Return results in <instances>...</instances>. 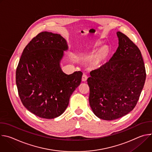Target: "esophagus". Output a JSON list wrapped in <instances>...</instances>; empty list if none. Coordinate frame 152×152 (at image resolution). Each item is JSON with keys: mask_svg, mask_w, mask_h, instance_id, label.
<instances>
[{"mask_svg": "<svg viewBox=\"0 0 152 152\" xmlns=\"http://www.w3.org/2000/svg\"><path fill=\"white\" fill-rule=\"evenodd\" d=\"M86 80H87V76H86V75L83 74L82 75V82H86Z\"/></svg>", "mask_w": 152, "mask_h": 152, "instance_id": "esophagus-1", "label": "esophagus"}]
</instances>
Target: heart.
Returning a JSON list of instances; mask_svg holds the SVG:
<instances>
[{
    "label": "heart",
    "mask_w": 152,
    "mask_h": 152,
    "mask_svg": "<svg viewBox=\"0 0 152 152\" xmlns=\"http://www.w3.org/2000/svg\"><path fill=\"white\" fill-rule=\"evenodd\" d=\"M102 45V42L97 41L94 43V48L97 49ZM111 54V49L109 46L104 45L100 48L94 53L92 59V65L93 66L100 68L104 64H106L109 60ZM92 53L86 55V56L90 58L91 56Z\"/></svg>",
    "instance_id": "1"
}]
</instances>
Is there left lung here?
I'll list each match as a JSON object with an SVG mask.
<instances>
[{
    "instance_id": "left-lung-1",
    "label": "left lung",
    "mask_w": 152,
    "mask_h": 152,
    "mask_svg": "<svg viewBox=\"0 0 152 152\" xmlns=\"http://www.w3.org/2000/svg\"><path fill=\"white\" fill-rule=\"evenodd\" d=\"M118 46L108 62L90 72L87 79L89 102L99 118H121L136 106L144 87L146 73L138 48L126 35L117 32Z\"/></svg>"
}]
</instances>
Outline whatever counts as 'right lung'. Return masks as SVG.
Returning a JSON list of instances; mask_svg holds the SVG:
<instances>
[{"label":"right lung","mask_w":152,"mask_h":152,"mask_svg":"<svg viewBox=\"0 0 152 152\" xmlns=\"http://www.w3.org/2000/svg\"><path fill=\"white\" fill-rule=\"evenodd\" d=\"M68 49L61 35L45 31L29 42L21 56L15 77L18 95L26 109L39 117L52 119L62 114L81 82V72L69 75L61 68Z\"/></svg>","instance_id":"right-lung-1"}]
</instances>
